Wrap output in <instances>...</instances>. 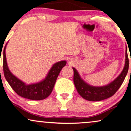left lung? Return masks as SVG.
Segmentation results:
<instances>
[{"instance_id": "8db88e82", "label": "left lung", "mask_w": 131, "mask_h": 131, "mask_svg": "<svg viewBox=\"0 0 131 131\" xmlns=\"http://www.w3.org/2000/svg\"><path fill=\"white\" fill-rule=\"evenodd\" d=\"M72 69L74 71V83L78 93L83 98L91 101H99L105 100L112 96L115 93L126 76L129 69V59L127 50H126L125 64L123 70L117 78L105 86H94L88 84L82 79L76 69L75 68H72Z\"/></svg>"}]
</instances>
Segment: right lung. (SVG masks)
Listing matches in <instances>:
<instances>
[{"label": "right lung", "instance_id": "1", "mask_svg": "<svg viewBox=\"0 0 131 131\" xmlns=\"http://www.w3.org/2000/svg\"><path fill=\"white\" fill-rule=\"evenodd\" d=\"M7 45V43L5 46L3 53V69L5 77L13 90L20 96L31 100H42L49 96L52 91L60 72L66 65L67 61L62 60L53 64L43 81L27 85L13 74L9 70L5 55Z\"/></svg>", "mask_w": 131, "mask_h": 131}]
</instances>
